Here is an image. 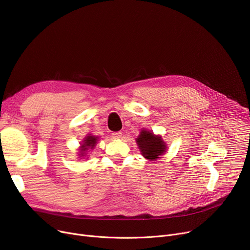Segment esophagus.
Returning <instances> with one entry per match:
<instances>
[{
  "label": "esophagus",
  "mask_w": 250,
  "mask_h": 250,
  "mask_svg": "<svg viewBox=\"0 0 250 250\" xmlns=\"http://www.w3.org/2000/svg\"><path fill=\"white\" fill-rule=\"evenodd\" d=\"M122 136H123V133H122V132L112 133V138H113V139H121Z\"/></svg>",
  "instance_id": "esophagus-1"
}]
</instances>
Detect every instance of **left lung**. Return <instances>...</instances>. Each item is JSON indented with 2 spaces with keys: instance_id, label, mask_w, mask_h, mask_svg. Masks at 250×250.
<instances>
[{
  "instance_id": "8db88e82",
  "label": "left lung",
  "mask_w": 250,
  "mask_h": 250,
  "mask_svg": "<svg viewBox=\"0 0 250 250\" xmlns=\"http://www.w3.org/2000/svg\"><path fill=\"white\" fill-rule=\"evenodd\" d=\"M142 156L149 161H156L166 153L167 145L160 135H155L151 130L142 128L136 139Z\"/></svg>"
}]
</instances>
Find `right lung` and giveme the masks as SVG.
Instances as JSON below:
<instances>
[{
  "label": "right lung",
  "mask_w": 250,
  "mask_h": 250,
  "mask_svg": "<svg viewBox=\"0 0 250 250\" xmlns=\"http://www.w3.org/2000/svg\"><path fill=\"white\" fill-rule=\"evenodd\" d=\"M99 138L98 137H95L93 135L91 134H88L84 139L83 141L80 143V147H79V158H85V157H87V154L89 151L93 150L96 146V144L98 142Z\"/></svg>",
  "instance_id": "1"
}]
</instances>
